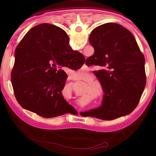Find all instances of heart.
Instances as JSON below:
<instances>
[{
  "instance_id": "b5f03b06",
  "label": "heart",
  "mask_w": 156,
  "mask_h": 156,
  "mask_svg": "<svg viewBox=\"0 0 156 156\" xmlns=\"http://www.w3.org/2000/svg\"><path fill=\"white\" fill-rule=\"evenodd\" d=\"M82 80L86 82V83H91L94 80V76H92L91 74H90V73H86V74H84L83 76V78H82ZM89 86L90 87L91 89H98V87L95 84H89ZM98 93H99V92H98ZM96 96H99L100 94H96Z\"/></svg>"
}]
</instances>
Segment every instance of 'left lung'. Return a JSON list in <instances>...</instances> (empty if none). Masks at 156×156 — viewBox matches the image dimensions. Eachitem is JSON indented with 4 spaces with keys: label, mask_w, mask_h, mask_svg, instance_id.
I'll use <instances>...</instances> for the list:
<instances>
[{
    "label": "left lung",
    "mask_w": 156,
    "mask_h": 156,
    "mask_svg": "<svg viewBox=\"0 0 156 156\" xmlns=\"http://www.w3.org/2000/svg\"><path fill=\"white\" fill-rule=\"evenodd\" d=\"M62 38L65 31L58 27ZM94 54L86 60L96 66V76L105 93L102 105L82 113L104 120L131 113L138 106L146 85L144 57L135 37L117 23H107L94 29L89 36Z\"/></svg>",
    "instance_id": "1"
}]
</instances>
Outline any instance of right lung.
Instances as JSON below:
<instances>
[{
  "label": "right lung",
  "instance_id": "obj_1",
  "mask_svg": "<svg viewBox=\"0 0 156 156\" xmlns=\"http://www.w3.org/2000/svg\"><path fill=\"white\" fill-rule=\"evenodd\" d=\"M69 60L73 65L68 67L76 70L85 58L71 48L69 39L62 38L58 27L43 23L29 30L16 49L11 74L14 95L20 106L43 118L72 113L74 108L61 93L67 74L56 68L68 66ZM75 61L78 62L76 66Z\"/></svg>",
  "mask_w": 156,
  "mask_h": 156
}]
</instances>
